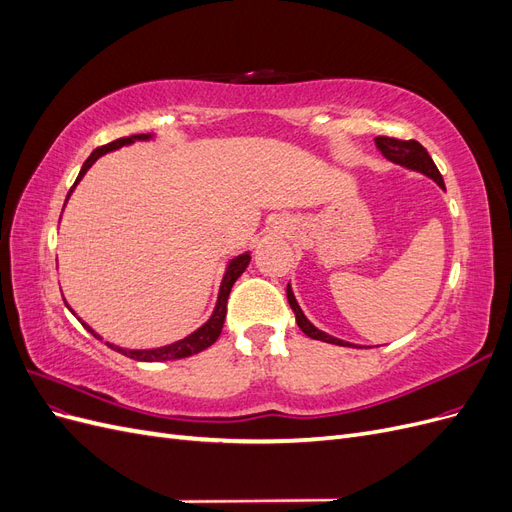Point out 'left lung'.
<instances>
[{
    "label": "left lung",
    "instance_id": "1",
    "mask_svg": "<svg viewBox=\"0 0 512 512\" xmlns=\"http://www.w3.org/2000/svg\"><path fill=\"white\" fill-rule=\"evenodd\" d=\"M376 147L382 151V156H384L386 160H391V162H395V164H399V166H406V168H410V170H416V173H423V175H427L429 179L436 181L442 190H446V188H444V179H442V175H440L438 166L433 164L431 156H429L427 149H425L421 143H416V141H399V138H391V136H378V138H376ZM286 294H288V303H290V307H292V312H294V316H297L299 329H301L307 337L320 339V342L335 344V346H352V348H359V346L344 342V339H337V337H333V335H327L324 331L316 329L314 324L305 318L303 309L299 307L297 299H294L290 284H288V288H286Z\"/></svg>",
    "mask_w": 512,
    "mask_h": 512
}]
</instances>
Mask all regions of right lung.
I'll return each mask as SVG.
<instances>
[{"label": "right lung", "mask_w": 512, "mask_h": 512, "mask_svg": "<svg viewBox=\"0 0 512 512\" xmlns=\"http://www.w3.org/2000/svg\"><path fill=\"white\" fill-rule=\"evenodd\" d=\"M149 138H153V134H132V136H123V138H117V141H113V143L98 147V149H96L94 153H91V156L85 160L79 177H76L74 185H72L70 192H68V198H70L72 190L76 188V183H79V181L85 177V173L91 168V164H94L98 158H102L104 153L115 151V149H119V147H123V145H132L134 141H149ZM250 258H252L250 252H245V254L237 256V258H232V260L228 262L226 273H224L222 284H220V292H218V303H215V309H213L211 318L203 324V327L196 329V331L190 333L188 337L179 339V342H175V344H168V346H162V348H151V350H128V348H119V346L108 344V342H106V346L117 350V352H121L123 356H130V359H134V361H145V363L177 361V359H185V356H192V354L203 352L205 348H209V346L215 342V339L220 337L222 327H224V318H226V303H228L230 288H232V284H235V282L239 280V275L247 269V265H250ZM68 309H70V305H68ZM70 312H72V309H70ZM72 314H74V312H72ZM83 327H85L91 335H94V337L102 339L94 329L89 327V324L83 322Z\"/></svg>", "instance_id": "1"}]
</instances>
